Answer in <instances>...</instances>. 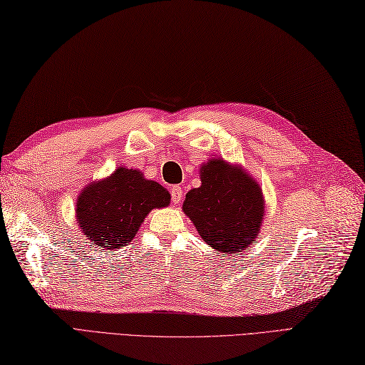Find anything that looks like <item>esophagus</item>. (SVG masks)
I'll return each mask as SVG.
<instances>
[{
	"label": "esophagus",
	"instance_id": "1",
	"mask_svg": "<svg viewBox=\"0 0 365 365\" xmlns=\"http://www.w3.org/2000/svg\"><path fill=\"white\" fill-rule=\"evenodd\" d=\"M170 193H172V202L173 204L181 202V200H182V189L180 187V185H175V187H172Z\"/></svg>",
	"mask_w": 365,
	"mask_h": 365
}]
</instances>
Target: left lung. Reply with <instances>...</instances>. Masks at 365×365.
Returning <instances> with one entry per match:
<instances>
[{
    "instance_id": "left-lung-1",
    "label": "left lung",
    "mask_w": 365,
    "mask_h": 365,
    "mask_svg": "<svg viewBox=\"0 0 365 365\" xmlns=\"http://www.w3.org/2000/svg\"><path fill=\"white\" fill-rule=\"evenodd\" d=\"M200 180V187L189 190L182 202L200 237L223 255L250 251L264 217L260 184L245 167L223 158L202 164Z\"/></svg>"
}]
</instances>
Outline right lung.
<instances>
[{
  "instance_id": "right-lung-1",
  "label": "right lung",
  "mask_w": 365,
  "mask_h": 365,
  "mask_svg": "<svg viewBox=\"0 0 365 365\" xmlns=\"http://www.w3.org/2000/svg\"><path fill=\"white\" fill-rule=\"evenodd\" d=\"M168 204L170 193L161 184L147 180L138 168L118 167L85 185L76 201V218L93 245L115 251L133 242L150 212Z\"/></svg>"
}]
</instances>
